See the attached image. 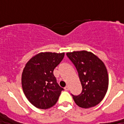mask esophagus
Instances as JSON below:
<instances>
[{
	"mask_svg": "<svg viewBox=\"0 0 124 124\" xmlns=\"http://www.w3.org/2000/svg\"><path fill=\"white\" fill-rule=\"evenodd\" d=\"M65 91H69V86H68V85H67V86H66V87H65Z\"/></svg>",
	"mask_w": 124,
	"mask_h": 124,
	"instance_id": "obj_1",
	"label": "esophagus"
}]
</instances>
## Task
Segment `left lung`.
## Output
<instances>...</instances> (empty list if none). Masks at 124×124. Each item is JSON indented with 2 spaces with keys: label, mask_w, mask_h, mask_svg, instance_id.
I'll return each mask as SVG.
<instances>
[{
  "label": "left lung",
  "mask_w": 124,
  "mask_h": 124,
  "mask_svg": "<svg viewBox=\"0 0 124 124\" xmlns=\"http://www.w3.org/2000/svg\"><path fill=\"white\" fill-rule=\"evenodd\" d=\"M78 72L82 91L80 94H72L79 107L90 108L98 105L107 93L109 78L103 61L90 52L77 51L67 53Z\"/></svg>",
  "instance_id": "left-lung-1"
}]
</instances>
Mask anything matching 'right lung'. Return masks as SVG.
Wrapping results in <instances>:
<instances>
[{"label":"right lung","mask_w":124,"mask_h":124,"mask_svg":"<svg viewBox=\"0 0 124 124\" xmlns=\"http://www.w3.org/2000/svg\"><path fill=\"white\" fill-rule=\"evenodd\" d=\"M64 55L65 53L41 52L30 59L23 70V91L37 108L47 109L54 106L64 90L58 85L53 73Z\"/></svg>","instance_id":"add662e5"}]
</instances>
